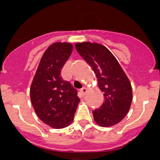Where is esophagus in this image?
<instances>
[{"instance_id":"obj_1","label":"esophagus","mask_w":160,"mask_h":160,"mask_svg":"<svg viewBox=\"0 0 160 160\" xmlns=\"http://www.w3.org/2000/svg\"><path fill=\"white\" fill-rule=\"evenodd\" d=\"M80 92H81V94H82V95H85V94L87 93V89L86 88V87H83V88H82L81 90H80Z\"/></svg>"}]
</instances>
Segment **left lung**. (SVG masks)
I'll return each instance as SVG.
<instances>
[{
    "instance_id": "obj_1",
    "label": "left lung",
    "mask_w": 160,
    "mask_h": 160,
    "mask_svg": "<svg viewBox=\"0 0 160 160\" xmlns=\"http://www.w3.org/2000/svg\"><path fill=\"white\" fill-rule=\"evenodd\" d=\"M75 48L94 70L104 95L100 108L93 111L98 125L108 128L122 121L132 101V89L128 76L111 52L101 44L82 42Z\"/></svg>"
}]
</instances>
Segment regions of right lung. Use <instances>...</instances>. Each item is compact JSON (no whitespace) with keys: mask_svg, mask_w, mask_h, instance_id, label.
<instances>
[{"mask_svg":"<svg viewBox=\"0 0 160 160\" xmlns=\"http://www.w3.org/2000/svg\"><path fill=\"white\" fill-rule=\"evenodd\" d=\"M73 50L72 44L55 42L46 49L30 87V99L37 115L55 129L73 122L78 102L77 90L63 80L61 70Z\"/></svg>","mask_w":160,"mask_h":160,"instance_id":"obj_1","label":"right lung"}]
</instances>
